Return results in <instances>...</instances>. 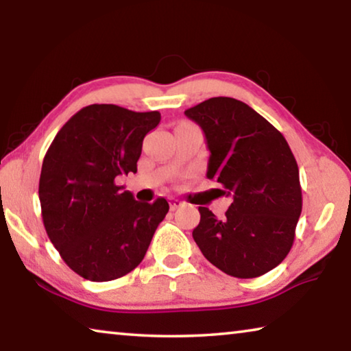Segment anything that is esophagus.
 Instances as JSON below:
<instances>
[{
    "mask_svg": "<svg viewBox=\"0 0 351 351\" xmlns=\"http://www.w3.org/2000/svg\"><path fill=\"white\" fill-rule=\"evenodd\" d=\"M169 204H170V209L175 210L178 208H181V206H184V202H181V199L171 197V198H169Z\"/></svg>",
    "mask_w": 351,
    "mask_h": 351,
    "instance_id": "esophagus-1",
    "label": "esophagus"
}]
</instances>
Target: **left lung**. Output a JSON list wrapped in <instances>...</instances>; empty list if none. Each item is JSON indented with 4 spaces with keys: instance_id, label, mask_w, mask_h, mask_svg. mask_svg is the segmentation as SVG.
Segmentation results:
<instances>
[{
    "instance_id": "obj_1",
    "label": "left lung",
    "mask_w": 351,
    "mask_h": 351,
    "mask_svg": "<svg viewBox=\"0 0 351 351\" xmlns=\"http://www.w3.org/2000/svg\"><path fill=\"white\" fill-rule=\"evenodd\" d=\"M209 149L206 176L232 198L223 219L199 206L193 241L226 275L256 278L291 252L302 214L298 165L285 136L248 104L215 97L186 110Z\"/></svg>"
}]
</instances>
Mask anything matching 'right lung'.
<instances>
[{"mask_svg": "<svg viewBox=\"0 0 351 351\" xmlns=\"http://www.w3.org/2000/svg\"><path fill=\"white\" fill-rule=\"evenodd\" d=\"M158 110L90 104L60 128L42 164L38 198L47 234L65 264L90 281L130 274L169 213L165 198L136 202L115 178L136 173Z\"/></svg>", "mask_w": 351, "mask_h": 351, "instance_id": "obj_1", "label": "right lung"}]
</instances>
